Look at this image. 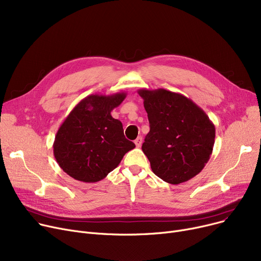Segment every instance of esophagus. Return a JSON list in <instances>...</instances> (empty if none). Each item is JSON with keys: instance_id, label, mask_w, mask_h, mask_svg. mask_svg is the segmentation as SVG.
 <instances>
[{"instance_id": "34e87169", "label": "esophagus", "mask_w": 261, "mask_h": 261, "mask_svg": "<svg viewBox=\"0 0 261 261\" xmlns=\"http://www.w3.org/2000/svg\"><path fill=\"white\" fill-rule=\"evenodd\" d=\"M134 143H135L136 147L140 148L142 146V144H143V138H142V136H139V138L134 141Z\"/></svg>"}]
</instances>
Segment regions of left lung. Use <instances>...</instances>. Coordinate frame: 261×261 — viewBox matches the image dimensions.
<instances>
[{"label":"left lung","instance_id":"8db88e82","mask_svg":"<svg viewBox=\"0 0 261 261\" xmlns=\"http://www.w3.org/2000/svg\"><path fill=\"white\" fill-rule=\"evenodd\" d=\"M138 93L144 99L150 123L142 149L153 173L170 184L193 179L213 153V121L180 93L165 89H141Z\"/></svg>","mask_w":261,"mask_h":261}]
</instances>
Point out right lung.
Listing matches in <instances>:
<instances>
[{
  "label": "right lung",
  "mask_w": 261,
  "mask_h": 261,
  "mask_svg": "<svg viewBox=\"0 0 261 261\" xmlns=\"http://www.w3.org/2000/svg\"><path fill=\"white\" fill-rule=\"evenodd\" d=\"M126 96L123 92L89 95L61 123L53 145L54 156L73 179L86 183L105 179L135 147L123 135L120 120L111 115Z\"/></svg>",
  "instance_id": "add662e5"
}]
</instances>
